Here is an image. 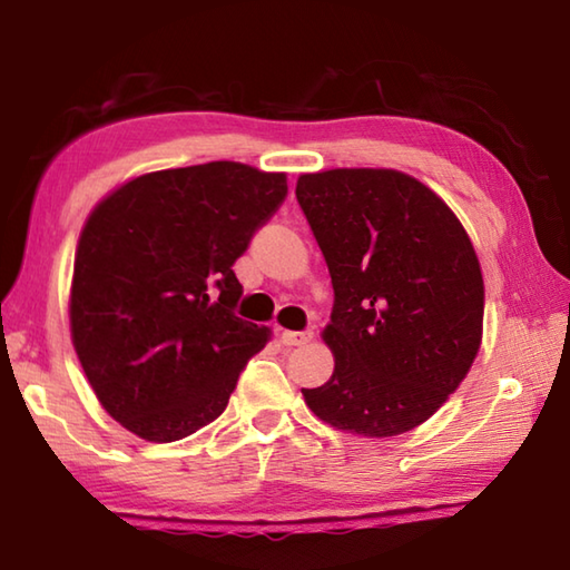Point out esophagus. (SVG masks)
<instances>
[{"label": "esophagus", "mask_w": 570, "mask_h": 570, "mask_svg": "<svg viewBox=\"0 0 570 570\" xmlns=\"http://www.w3.org/2000/svg\"><path fill=\"white\" fill-rule=\"evenodd\" d=\"M314 332L312 330H304V332H282V342L286 346H302L306 342H312Z\"/></svg>", "instance_id": "1"}]
</instances>
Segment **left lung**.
Segmentation results:
<instances>
[{
	"mask_svg": "<svg viewBox=\"0 0 570 570\" xmlns=\"http://www.w3.org/2000/svg\"><path fill=\"white\" fill-rule=\"evenodd\" d=\"M296 200L334 286L324 330L334 374L304 400L340 430L402 435L445 404L478 356L475 248L445 200L400 170L306 173Z\"/></svg>",
	"mask_w": 570,
	"mask_h": 570,
	"instance_id": "obj_1",
	"label": "left lung"
}]
</instances>
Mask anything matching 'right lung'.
Segmentation results:
<instances>
[{"instance_id": "add662e5", "label": "right lung", "mask_w": 570, "mask_h": 570, "mask_svg": "<svg viewBox=\"0 0 570 570\" xmlns=\"http://www.w3.org/2000/svg\"><path fill=\"white\" fill-rule=\"evenodd\" d=\"M288 193L244 163L158 170L92 210L70 324L95 394L122 428L173 442L214 422L268 330L236 316L234 264Z\"/></svg>"}]
</instances>
